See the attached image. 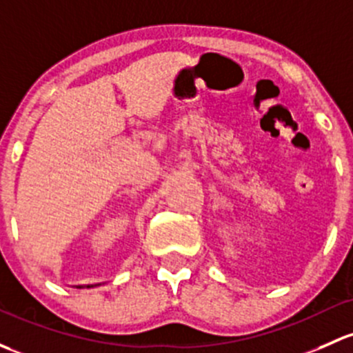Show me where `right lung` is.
<instances>
[{"label": "right lung", "instance_id": "obj_1", "mask_svg": "<svg viewBox=\"0 0 353 353\" xmlns=\"http://www.w3.org/2000/svg\"><path fill=\"white\" fill-rule=\"evenodd\" d=\"M77 288H81V285H77ZM88 288H91V285H88Z\"/></svg>", "mask_w": 353, "mask_h": 353}]
</instances>
